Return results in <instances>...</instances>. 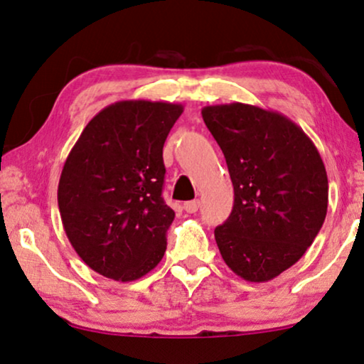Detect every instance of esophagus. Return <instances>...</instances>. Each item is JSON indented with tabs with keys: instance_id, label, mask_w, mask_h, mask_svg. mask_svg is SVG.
I'll return each instance as SVG.
<instances>
[{
	"instance_id": "34e87169",
	"label": "esophagus",
	"mask_w": 364,
	"mask_h": 364,
	"mask_svg": "<svg viewBox=\"0 0 364 364\" xmlns=\"http://www.w3.org/2000/svg\"><path fill=\"white\" fill-rule=\"evenodd\" d=\"M183 208H186V212L188 213H196L198 208H200V202L198 200H188L183 203Z\"/></svg>"
}]
</instances>
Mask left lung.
Returning <instances> with one entry per match:
<instances>
[{
  "label": "left lung",
  "mask_w": 364,
  "mask_h": 364,
  "mask_svg": "<svg viewBox=\"0 0 364 364\" xmlns=\"http://www.w3.org/2000/svg\"><path fill=\"white\" fill-rule=\"evenodd\" d=\"M202 117L235 192L230 217L215 228L218 250L243 280L270 282L305 255L325 222V164L303 129L272 109L217 104Z\"/></svg>",
  "instance_id": "obj_1"
}]
</instances>
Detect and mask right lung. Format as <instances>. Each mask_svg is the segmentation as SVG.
Segmentation results:
<instances>
[{
	"instance_id": "add662e5",
	"label": "right lung",
	"mask_w": 364,
	"mask_h": 364,
	"mask_svg": "<svg viewBox=\"0 0 364 364\" xmlns=\"http://www.w3.org/2000/svg\"><path fill=\"white\" fill-rule=\"evenodd\" d=\"M182 104L117 101L99 111L74 144L58 186L64 232L99 275L134 282L166 253L176 213L162 198V149Z\"/></svg>"
}]
</instances>
